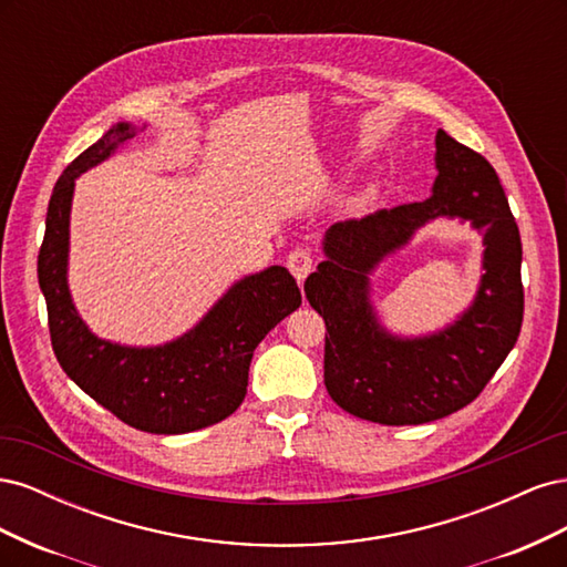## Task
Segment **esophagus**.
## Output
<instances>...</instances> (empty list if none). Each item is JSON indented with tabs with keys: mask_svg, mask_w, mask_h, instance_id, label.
<instances>
[{
	"mask_svg": "<svg viewBox=\"0 0 567 567\" xmlns=\"http://www.w3.org/2000/svg\"><path fill=\"white\" fill-rule=\"evenodd\" d=\"M290 274L298 279V284H302L307 279V274L315 269V255L307 250V248H296L288 252V260H286Z\"/></svg>",
	"mask_w": 567,
	"mask_h": 567,
	"instance_id": "esophagus-1",
	"label": "esophagus"
}]
</instances>
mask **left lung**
I'll use <instances>...</instances> for the list:
<instances>
[{
    "label": "left lung",
    "instance_id": "1",
    "mask_svg": "<svg viewBox=\"0 0 567 567\" xmlns=\"http://www.w3.org/2000/svg\"><path fill=\"white\" fill-rule=\"evenodd\" d=\"M435 148L433 196L338 221L323 236L326 260L305 281L307 300L326 321V390L352 416L383 425L437 421L471 404L523 326V244L504 186L480 153L444 130H437ZM437 216L468 218L486 234L478 296L447 330L392 337L370 307L368 274Z\"/></svg>",
    "mask_w": 567,
    "mask_h": 567
}]
</instances>
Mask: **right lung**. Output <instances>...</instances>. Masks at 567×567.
Instances as JSON below:
<instances>
[{
	"label": "right lung",
	"mask_w": 567,
	"mask_h": 567,
	"mask_svg": "<svg viewBox=\"0 0 567 567\" xmlns=\"http://www.w3.org/2000/svg\"><path fill=\"white\" fill-rule=\"evenodd\" d=\"M136 134L117 123L63 169L49 198L38 279L47 300L51 348L68 379L144 433L179 435L219 423L241 406L260 340L302 298L286 267L236 281L192 331L158 348H125L96 338L68 290V236L75 179Z\"/></svg>",
	"instance_id": "1"
}]
</instances>
